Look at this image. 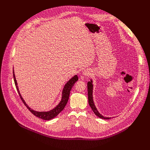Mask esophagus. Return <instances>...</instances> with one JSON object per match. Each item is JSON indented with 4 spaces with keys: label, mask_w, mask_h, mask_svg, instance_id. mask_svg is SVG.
Masks as SVG:
<instances>
[{
    "label": "esophagus",
    "mask_w": 150,
    "mask_h": 150,
    "mask_svg": "<svg viewBox=\"0 0 150 150\" xmlns=\"http://www.w3.org/2000/svg\"><path fill=\"white\" fill-rule=\"evenodd\" d=\"M91 74V71L89 70H85L83 72V75L84 76H89Z\"/></svg>",
    "instance_id": "1"
}]
</instances>
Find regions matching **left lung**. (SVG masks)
<instances>
[{"label":"left lung","mask_w":150,"mask_h":150,"mask_svg":"<svg viewBox=\"0 0 150 150\" xmlns=\"http://www.w3.org/2000/svg\"><path fill=\"white\" fill-rule=\"evenodd\" d=\"M92 80L91 79L90 81H88V101H89V104L91 106L93 112H94L98 117L101 118L102 119H111V117H106L102 115L101 114L99 113L97 108L94 104V101L93 100V84H92Z\"/></svg>","instance_id":"obj_1"}]
</instances>
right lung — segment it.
<instances>
[{"mask_svg":"<svg viewBox=\"0 0 150 150\" xmlns=\"http://www.w3.org/2000/svg\"><path fill=\"white\" fill-rule=\"evenodd\" d=\"M13 77H14V81L16 88L18 92L19 93V95L20 96V98L22 100L23 103H24V105L29 109V111L31 113L34 114L35 116L40 118V119H41L45 120H50L53 119V118L56 117L62 111V110L64 109V108L67 103V101H68V100H69V97L70 96V92L71 89H72L74 84L78 80V76L76 75H74V76H73L72 78H71V79H70L66 83V84L64 86V88H63V89H62L61 100L59 103V104L56 107H54L53 109H52L49 111L39 112V111H35V110L30 108L27 105V104L25 103L24 100H23V98L22 97L21 93H20V92H19V88H18L14 70H13Z\"/></svg>","mask_w":150,"mask_h":150,"instance_id":"right-lung-1","label":"right lung"}]
</instances>
